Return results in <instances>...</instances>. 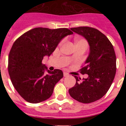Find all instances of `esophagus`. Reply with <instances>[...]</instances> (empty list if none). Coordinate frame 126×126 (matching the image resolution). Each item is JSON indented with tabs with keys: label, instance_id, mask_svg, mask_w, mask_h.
<instances>
[{
	"label": "esophagus",
	"instance_id": "obj_1",
	"mask_svg": "<svg viewBox=\"0 0 126 126\" xmlns=\"http://www.w3.org/2000/svg\"><path fill=\"white\" fill-rule=\"evenodd\" d=\"M69 76V74H67V73H65V72H64V77H67Z\"/></svg>",
	"mask_w": 126,
	"mask_h": 126
}]
</instances>
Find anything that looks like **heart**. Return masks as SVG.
<instances>
[{
	"label": "heart",
	"mask_w": 126,
	"mask_h": 126,
	"mask_svg": "<svg viewBox=\"0 0 126 126\" xmlns=\"http://www.w3.org/2000/svg\"><path fill=\"white\" fill-rule=\"evenodd\" d=\"M64 41H62L60 43V45H61L62 43H63ZM78 43H86V42L84 40H82V39H79L77 38L75 40V44H78Z\"/></svg>",
	"instance_id": "heart-1"
}]
</instances>
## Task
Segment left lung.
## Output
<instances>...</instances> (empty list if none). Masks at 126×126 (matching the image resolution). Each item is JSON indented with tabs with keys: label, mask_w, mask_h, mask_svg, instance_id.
Wrapping results in <instances>:
<instances>
[{
	"label": "left lung",
	"mask_w": 126,
	"mask_h": 126,
	"mask_svg": "<svg viewBox=\"0 0 126 126\" xmlns=\"http://www.w3.org/2000/svg\"><path fill=\"white\" fill-rule=\"evenodd\" d=\"M71 30L88 41L90 53L81 69L87 78L76 76L74 86L69 90L72 98L83 103H92L103 97L110 87L116 73V56L113 45L104 34L93 28L81 26Z\"/></svg>",
	"instance_id": "left-lung-1"
}]
</instances>
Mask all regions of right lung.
Listing matches in <instances>:
<instances>
[{"label": "right lung", "instance_id": "right-lung-1", "mask_svg": "<svg viewBox=\"0 0 126 126\" xmlns=\"http://www.w3.org/2000/svg\"><path fill=\"white\" fill-rule=\"evenodd\" d=\"M73 33L67 28H36L13 43L8 57L9 74L14 88L26 101L37 103L52 96L64 74L60 69L49 71L42 60L52 54L64 37Z\"/></svg>", "mask_w": 126, "mask_h": 126}]
</instances>
